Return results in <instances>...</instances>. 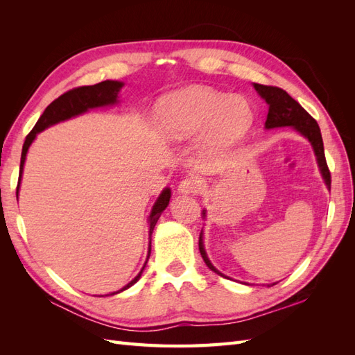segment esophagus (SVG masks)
Listing matches in <instances>:
<instances>
[{
    "label": "esophagus",
    "mask_w": 355,
    "mask_h": 355,
    "mask_svg": "<svg viewBox=\"0 0 355 355\" xmlns=\"http://www.w3.org/2000/svg\"><path fill=\"white\" fill-rule=\"evenodd\" d=\"M200 191L198 180L194 178H187L179 184V192L180 194H197Z\"/></svg>",
    "instance_id": "1"
}]
</instances>
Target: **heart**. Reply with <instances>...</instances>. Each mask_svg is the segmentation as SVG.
Listing matches in <instances>:
<instances>
[{
    "mask_svg": "<svg viewBox=\"0 0 355 355\" xmlns=\"http://www.w3.org/2000/svg\"><path fill=\"white\" fill-rule=\"evenodd\" d=\"M155 116L159 130L170 141L207 132L209 145L225 148L249 130L253 111L243 98H230L202 85H191L161 98Z\"/></svg>",
    "mask_w": 355,
    "mask_h": 355,
    "instance_id": "1",
    "label": "heart"
}]
</instances>
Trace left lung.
<instances>
[{
	"mask_svg": "<svg viewBox=\"0 0 355 355\" xmlns=\"http://www.w3.org/2000/svg\"><path fill=\"white\" fill-rule=\"evenodd\" d=\"M254 89L266 101V103L270 105L265 127L274 128V127L292 125L299 133H302L305 137H308V141L314 148V153L317 155L318 166H320L321 173H323V178L326 180V185L330 189L331 176H330V170L327 167V161H326V155H324L323 137H321V132H320V127H318L317 121L286 90H283L280 87H275V85H263V84H254ZM198 247H200V253L202 256L204 262H206V265L210 268L211 271L222 275L216 270V268L210 263L209 257L206 254V250H204L201 237L198 241Z\"/></svg>",
	"mask_w": 355,
	"mask_h": 355,
	"instance_id": "8db88e82",
	"label": "left lung"
}]
</instances>
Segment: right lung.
I'll return each instance as SVG.
<instances>
[{"label": "right lung", "instance_id": "add662e5", "mask_svg": "<svg viewBox=\"0 0 355 355\" xmlns=\"http://www.w3.org/2000/svg\"><path fill=\"white\" fill-rule=\"evenodd\" d=\"M121 87H123V83L108 80V81H102V83L94 84V85H81V87H75L72 90H68L67 93L60 94L58 99L53 101L47 106L46 111L42 112V115L40 116V120L37 121L34 128H32V130L29 132V135L25 139V144H24V148H22V157H20L17 191H19V185H20V179H22V171H24V164H25L28 148L32 144V141L35 139L37 133L42 132L44 128H47L53 124H56L59 121L68 120V118H71V116L83 114L90 108L115 103L116 98H118V92H120ZM168 201H170V189L166 188L163 192H161V196L158 197L155 206L153 207L151 216H149V235H153V231H154L155 223L159 218V214L167 207ZM149 254H151V243H149V252H148L146 261L149 259ZM145 265H146V262H145ZM144 270H145V266L142 268L141 272H139L125 287H123L121 290H118V292H114L111 295L120 293V292H123V290L133 286L139 280V278H141Z\"/></svg>", "mask_w": 355, "mask_h": 355}]
</instances>
